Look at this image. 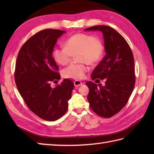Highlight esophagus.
<instances>
[{"instance_id":"34e87169","label":"esophagus","mask_w":154,"mask_h":154,"mask_svg":"<svg viewBox=\"0 0 154 154\" xmlns=\"http://www.w3.org/2000/svg\"><path fill=\"white\" fill-rule=\"evenodd\" d=\"M82 84V82H80V81H79V80H75L74 82V85H75V86H76V87L80 86Z\"/></svg>"}]
</instances>
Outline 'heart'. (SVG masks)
I'll use <instances>...</instances> for the list:
<instances>
[{"instance_id": "b5f03b06", "label": "heart", "mask_w": 154, "mask_h": 154, "mask_svg": "<svg viewBox=\"0 0 154 154\" xmlns=\"http://www.w3.org/2000/svg\"><path fill=\"white\" fill-rule=\"evenodd\" d=\"M64 46L54 49L53 58L57 63L64 66L69 63L72 56L78 53L77 61L82 63L71 64L62 71L64 77L75 79L84 77L88 71L86 64L92 65L97 63L102 58L104 51L100 39L84 33L71 36L65 41Z\"/></svg>"}]
</instances>
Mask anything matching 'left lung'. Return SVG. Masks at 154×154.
Here are the masks:
<instances>
[{"instance_id":"8db88e82","label":"left lung","mask_w":154,"mask_h":154,"mask_svg":"<svg viewBox=\"0 0 154 154\" xmlns=\"http://www.w3.org/2000/svg\"><path fill=\"white\" fill-rule=\"evenodd\" d=\"M85 30L103 32L106 55L94 70L92 80L105 85L87 82L88 100L98 116L109 118L126 105L135 84L134 61L128 43L118 32L108 26H94Z\"/></svg>"}]
</instances>
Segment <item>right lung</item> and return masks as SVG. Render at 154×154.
I'll return each instance as SVG.
<instances>
[{
	"label": "right lung",
	"instance_id": "add662e5",
	"mask_svg": "<svg viewBox=\"0 0 154 154\" xmlns=\"http://www.w3.org/2000/svg\"><path fill=\"white\" fill-rule=\"evenodd\" d=\"M64 32L45 29L34 35L22 46L15 64V82L20 95L30 111L47 121H56L66 113L74 88L69 79L51 86L52 82L60 79L52 53Z\"/></svg>",
	"mask_w": 154,
	"mask_h": 154
}]
</instances>
